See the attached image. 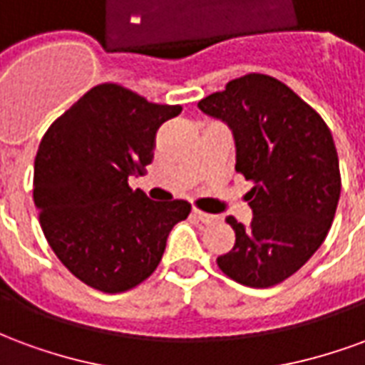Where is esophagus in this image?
Returning a JSON list of instances; mask_svg holds the SVG:
<instances>
[{"label":"esophagus","mask_w":365,"mask_h":365,"mask_svg":"<svg viewBox=\"0 0 365 365\" xmlns=\"http://www.w3.org/2000/svg\"><path fill=\"white\" fill-rule=\"evenodd\" d=\"M193 215H195V219H199L201 222H205V225H211V222L217 221V215L205 213V211H199V209H193Z\"/></svg>","instance_id":"34e87169"}]
</instances>
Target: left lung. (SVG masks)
Instances as JSON below:
<instances>
[{"label":"left lung","mask_w":365,"mask_h":365,"mask_svg":"<svg viewBox=\"0 0 365 365\" xmlns=\"http://www.w3.org/2000/svg\"><path fill=\"white\" fill-rule=\"evenodd\" d=\"M227 123L252 222L227 217L237 240L217 258L222 274L248 287H272L297 272L329 235L340 199V168L321 115L285 83L248 74L197 103Z\"/></svg>","instance_id":"8db88e82"}]
</instances>
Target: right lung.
<instances>
[{"label":"right lung","mask_w":365,"mask_h":365,"mask_svg":"<svg viewBox=\"0 0 365 365\" xmlns=\"http://www.w3.org/2000/svg\"><path fill=\"white\" fill-rule=\"evenodd\" d=\"M180 113V105L101 83L44 133L33 182L41 227L58 260L93 289L123 293L143 283L170 230L190 215L187 201H150L128 187L152 162L160 125Z\"/></svg>","instance_id":"1"}]
</instances>
